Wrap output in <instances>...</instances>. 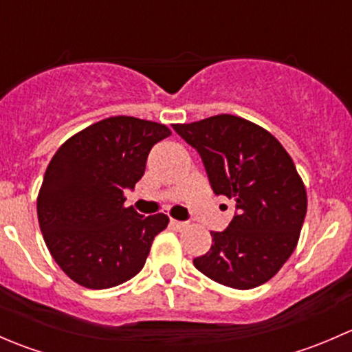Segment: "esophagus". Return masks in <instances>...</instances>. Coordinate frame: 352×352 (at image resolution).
Returning <instances> with one entry per match:
<instances>
[{
	"label": "esophagus",
	"instance_id": "obj_1",
	"mask_svg": "<svg viewBox=\"0 0 352 352\" xmlns=\"http://www.w3.org/2000/svg\"><path fill=\"white\" fill-rule=\"evenodd\" d=\"M170 226L177 232H182L184 228H187V223L186 221H179V219H170Z\"/></svg>",
	"mask_w": 352,
	"mask_h": 352
}]
</instances>
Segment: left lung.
<instances>
[{
    "mask_svg": "<svg viewBox=\"0 0 352 352\" xmlns=\"http://www.w3.org/2000/svg\"><path fill=\"white\" fill-rule=\"evenodd\" d=\"M173 129L201 155L214 194L236 202L228 228L211 232V248L194 265L235 289L264 285L296 248L307 214V190L293 160L269 131L230 113Z\"/></svg>",
    "mask_w": 352,
    "mask_h": 352,
    "instance_id": "1",
    "label": "left lung"
}]
</instances>
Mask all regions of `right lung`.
I'll list each match as a JSON object with an SVG mask.
<instances>
[{
	"mask_svg": "<svg viewBox=\"0 0 352 352\" xmlns=\"http://www.w3.org/2000/svg\"><path fill=\"white\" fill-rule=\"evenodd\" d=\"M170 134L165 124L116 116L71 136L52 156L38 190V225L74 283L107 289L143 269L168 216L138 214L124 206V190L134 189L150 150Z\"/></svg>",
	"mask_w": 352,
	"mask_h": 352,
	"instance_id": "obj_1",
	"label": "right lung"
}]
</instances>
